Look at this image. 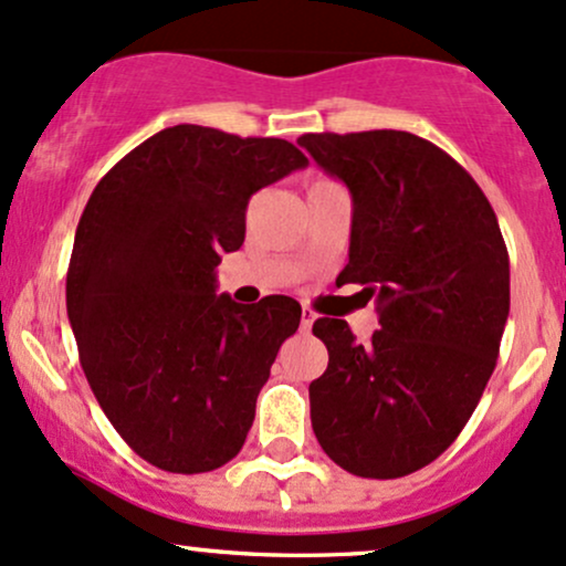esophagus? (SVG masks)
Here are the masks:
<instances>
[{
	"mask_svg": "<svg viewBox=\"0 0 566 566\" xmlns=\"http://www.w3.org/2000/svg\"><path fill=\"white\" fill-rule=\"evenodd\" d=\"M314 322H316V314H314V311H311V308H303V314H301V329H303V333H308L311 324H314Z\"/></svg>",
	"mask_w": 566,
	"mask_h": 566,
	"instance_id": "1",
	"label": "esophagus"
}]
</instances>
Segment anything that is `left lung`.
Wrapping results in <instances>:
<instances>
[{"label":"left lung","mask_w":566,"mask_h":566,"mask_svg":"<svg viewBox=\"0 0 566 566\" xmlns=\"http://www.w3.org/2000/svg\"><path fill=\"white\" fill-rule=\"evenodd\" d=\"M297 143L354 199L337 284L378 301L380 329L356 343L316 319L329 354L308 386L322 450L361 479H399L458 439L497 365L511 308L495 210L463 167L401 129L308 133Z\"/></svg>","instance_id":"8db88e82"}]
</instances>
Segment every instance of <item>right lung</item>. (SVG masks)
<instances>
[{
  "mask_svg": "<svg viewBox=\"0 0 566 566\" xmlns=\"http://www.w3.org/2000/svg\"><path fill=\"white\" fill-rule=\"evenodd\" d=\"M305 165L282 138L175 125L84 207L66 274L82 369L116 433L161 471H216L242 450L301 303L216 295V265L242 247L252 193Z\"/></svg>",
  "mask_w": 566,
  "mask_h": 566,
  "instance_id": "add662e5",
  "label": "right lung"
}]
</instances>
